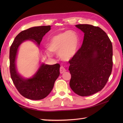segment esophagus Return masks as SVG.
Instances as JSON below:
<instances>
[{
  "instance_id": "34e87169",
  "label": "esophagus",
  "mask_w": 123,
  "mask_h": 123,
  "mask_svg": "<svg viewBox=\"0 0 123 123\" xmlns=\"http://www.w3.org/2000/svg\"><path fill=\"white\" fill-rule=\"evenodd\" d=\"M66 69L64 68V67H63V66H61V67H60V74H63V72H66Z\"/></svg>"
}]
</instances>
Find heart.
Returning a JSON list of instances; mask_svg holds the SVG:
<instances>
[{
  "instance_id": "obj_1",
  "label": "heart",
  "mask_w": 123,
  "mask_h": 123,
  "mask_svg": "<svg viewBox=\"0 0 123 123\" xmlns=\"http://www.w3.org/2000/svg\"><path fill=\"white\" fill-rule=\"evenodd\" d=\"M79 45L78 36L70 31L60 33L51 38L48 44L49 50L59 53L62 59L68 60L77 53Z\"/></svg>"
}]
</instances>
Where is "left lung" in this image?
<instances>
[{"mask_svg":"<svg viewBox=\"0 0 123 123\" xmlns=\"http://www.w3.org/2000/svg\"><path fill=\"white\" fill-rule=\"evenodd\" d=\"M84 33L81 48L70 59V86L80 96L92 95L105 87L113 68V46L107 34L98 26L78 24Z\"/></svg>","mask_w":123,"mask_h":123,"instance_id":"1","label":"left lung"}]
</instances>
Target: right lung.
Segmentation results:
<instances>
[{
	"mask_svg": "<svg viewBox=\"0 0 123 123\" xmlns=\"http://www.w3.org/2000/svg\"><path fill=\"white\" fill-rule=\"evenodd\" d=\"M51 30V26H42L23 31L16 36L10 48L9 61L10 76L18 92L24 97L32 100H41L51 92L54 82L60 75V65L42 64L37 72L30 79H25L17 72L15 60L17 49L23 42L35 41L40 45L43 37Z\"/></svg>",
	"mask_w": 123,
	"mask_h": 123,
	"instance_id": "add662e5",
	"label": "right lung"
}]
</instances>
